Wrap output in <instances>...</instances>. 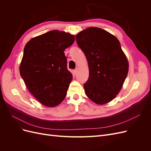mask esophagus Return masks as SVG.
I'll use <instances>...</instances> for the list:
<instances>
[{
  "instance_id": "34e87169",
  "label": "esophagus",
  "mask_w": 151,
  "mask_h": 151,
  "mask_svg": "<svg viewBox=\"0 0 151 151\" xmlns=\"http://www.w3.org/2000/svg\"><path fill=\"white\" fill-rule=\"evenodd\" d=\"M77 70H73V74H74V76H76L77 74Z\"/></svg>"
}]
</instances>
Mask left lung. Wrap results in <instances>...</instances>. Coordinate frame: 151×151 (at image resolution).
<instances>
[{
	"label": "left lung",
	"mask_w": 151,
	"mask_h": 151,
	"mask_svg": "<svg viewBox=\"0 0 151 151\" xmlns=\"http://www.w3.org/2000/svg\"><path fill=\"white\" fill-rule=\"evenodd\" d=\"M76 39L88 63L89 76L84 84L86 96L97 104L110 102L119 93L129 72L119 40L96 27L81 31Z\"/></svg>",
	"instance_id": "8db88e82"
}]
</instances>
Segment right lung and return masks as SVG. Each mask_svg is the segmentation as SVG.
Wrapping results in <instances>:
<instances>
[{"label": "right lung", "mask_w": 151, "mask_h": 151, "mask_svg": "<svg viewBox=\"0 0 151 151\" xmlns=\"http://www.w3.org/2000/svg\"><path fill=\"white\" fill-rule=\"evenodd\" d=\"M74 40V35L52 30L25 45L20 74L29 92L45 106H56L66 96L72 74L67 68L63 52Z\"/></svg>", "instance_id": "right-lung-1"}]
</instances>
